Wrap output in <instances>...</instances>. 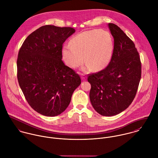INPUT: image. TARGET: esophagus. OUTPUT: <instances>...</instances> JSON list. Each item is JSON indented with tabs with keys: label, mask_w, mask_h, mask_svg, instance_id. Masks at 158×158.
I'll return each mask as SVG.
<instances>
[{
	"label": "esophagus",
	"mask_w": 158,
	"mask_h": 158,
	"mask_svg": "<svg viewBox=\"0 0 158 158\" xmlns=\"http://www.w3.org/2000/svg\"><path fill=\"white\" fill-rule=\"evenodd\" d=\"M81 78H82V80H83V81H85L86 80V79H87V77H85V76H82L81 77Z\"/></svg>",
	"instance_id": "1"
}]
</instances>
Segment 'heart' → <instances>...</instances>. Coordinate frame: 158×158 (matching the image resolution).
I'll return each mask as SVG.
<instances>
[{
	"label": "heart",
	"mask_w": 158,
	"mask_h": 158,
	"mask_svg": "<svg viewBox=\"0 0 158 158\" xmlns=\"http://www.w3.org/2000/svg\"><path fill=\"white\" fill-rule=\"evenodd\" d=\"M70 46L66 45L62 50L66 64L75 68L85 60L87 63L84 68L89 71L104 68L109 63L113 51V40L106 31L95 29L81 32L70 41Z\"/></svg>",
	"instance_id": "1"
}]
</instances>
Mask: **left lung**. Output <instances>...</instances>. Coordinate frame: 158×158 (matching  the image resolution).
<instances>
[{"label":"left lung","mask_w":158,"mask_h":158,"mask_svg":"<svg viewBox=\"0 0 158 158\" xmlns=\"http://www.w3.org/2000/svg\"><path fill=\"white\" fill-rule=\"evenodd\" d=\"M109 27L114 38V49L109 64L90 74V99L95 110L113 116L126 109L133 101L141 78L142 65L134 42L118 26Z\"/></svg>","instance_id":"8db88e82"}]
</instances>
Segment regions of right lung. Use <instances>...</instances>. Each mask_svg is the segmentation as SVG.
I'll return each instance as SVG.
<instances>
[{
    "mask_svg": "<svg viewBox=\"0 0 158 158\" xmlns=\"http://www.w3.org/2000/svg\"><path fill=\"white\" fill-rule=\"evenodd\" d=\"M74 32L69 27L43 26L27 37L19 51V85L31 107L41 115L62 113L81 83L79 75L62 60L63 43Z\"/></svg>",
    "mask_w": 158,
    "mask_h": 158,
    "instance_id": "obj_1",
    "label": "right lung"
}]
</instances>
